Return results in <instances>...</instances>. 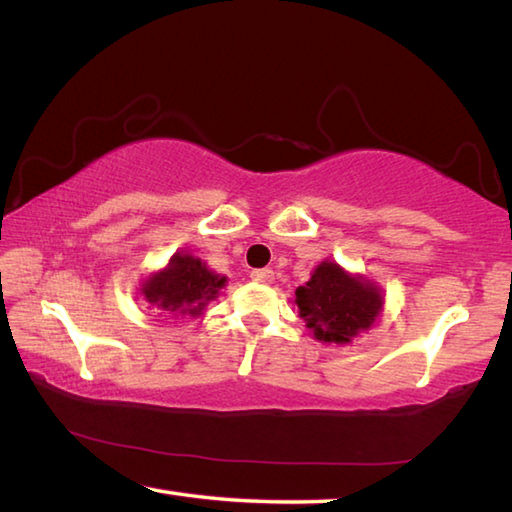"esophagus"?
Wrapping results in <instances>:
<instances>
[{
	"label": "esophagus",
	"mask_w": 512,
	"mask_h": 512,
	"mask_svg": "<svg viewBox=\"0 0 512 512\" xmlns=\"http://www.w3.org/2000/svg\"><path fill=\"white\" fill-rule=\"evenodd\" d=\"M250 277H253V280L259 282V284H273L275 273L271 271V268H259V271L250 273Z\"/></svg>",
	"instance_id": "obj_1"
}]
</instances>
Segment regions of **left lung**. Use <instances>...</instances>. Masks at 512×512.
Wrapping results in <instances>:
<instances>
[{
    "instance_id": "left-lung-1",
    "label": "left lung",
    "mask_w": 512,
    "mask_h": 512,
    "mask_svg": "<svg viewBox=\"0 0 512 512\" xmlns=\"http://www.w3.org/2000/svg\"><path fill=\"white\" fill-rule=\"evenodd\" d=\"M383 291L362 275H351L336 262H322L311 280L297 286L295 304L300 318L320 342L349 345L367 331L383 311Z\"/></svg>"
}]
</instances>
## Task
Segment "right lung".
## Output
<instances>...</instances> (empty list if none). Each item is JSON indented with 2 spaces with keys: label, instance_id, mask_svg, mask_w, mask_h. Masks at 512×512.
Instances as JSON below:
<instances>
[{
  "label": "right lung",
  "instance_id": "add662e5",
  "mask_svg": "<svg viewBox=\"0 0 512 512\" xmlns=\"http://www.w3.org/2000/svg\"><path fill=\"white\" fill-rule=\"evenodd\" d=\"M226 277L210 271L206 262L188 253H174L163 271L143 282L141 293L156 309L172 315H201L206 304L217 300Z\"/></svg>",
  "mask_w": 512,
  "mask_h": 512
}]
</instances>
